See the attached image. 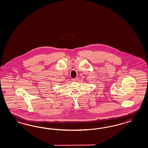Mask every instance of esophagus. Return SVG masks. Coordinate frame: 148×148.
I'll list each match as a JSON object with an SVG mask.
<instances>
[{
    "instance_id": "1",
    "label": "esophagus",
    "mask_w": 148,
    "mask_h": 148,
    "mask_svg": "<svg viewBox=\"0 0 148 148\" xmlns=\"http://www.w3.org/2000/svg\"><path fill=\"white\" fill-rule=\"evenodd\" d=\"M78 80V78L77 77H75V78H73V79H72V80L73 81H77Z\"/></svg>"
}]
</instances>
